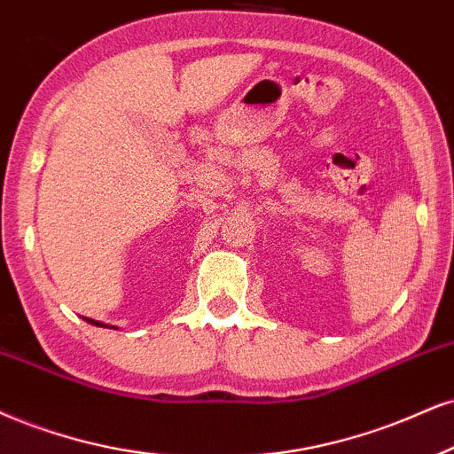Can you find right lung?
<instances>
[{
    "label": "right lung",
    "mask_w": 454,
    "mask_h": 454,
    "mask_svg": "<svg viewBox=\"0 0 454 454\" xmlns=\"http://www.w3.org/2000/svg\"><path fill=\"white\" fill-rule=\"evenodd\" d=\"M90 322H92V320H90Z\"/></svg>",
    "instance_id": "add662e5"
}]
</instances>
